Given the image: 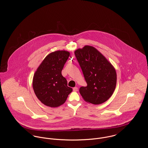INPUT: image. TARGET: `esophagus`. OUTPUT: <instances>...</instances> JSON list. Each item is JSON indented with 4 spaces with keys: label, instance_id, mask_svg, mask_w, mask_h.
Masks as SVG:
<instances>
[{
    "label": "esophagus",
    "instance_id": "1",
    "mask_svg": "<svg viewBox=\"0 0 148 148\" xmlns=\"http://www.w3.org/2000/svg\"><path fill=\"white\" fill-rule=\"evenodd\" d=\"M73 90L74 92H77V91L78 90L77 87H74V88H73Z\"/></svg>",
    "mask_w": 148,
    "mask_h": 148
}]
</instances>
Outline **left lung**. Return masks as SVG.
<instances>
[{
    "label": "left lung",
    "instance_id": "8db88e82",
    "mask_svg": "<svg viewBox=\"0 0 148 148\" xmlns=\"http://www.w3.org/2000/svg\"><path fill=\"white\" fill-rule=\"evenodd\" d=\"M87 85L79 89L83 99L88 103L101 104L113 93L117 83L116 69L96 48L85 45L75 51Z\"/></svg>",
    "mask_w": 148,
    "mask_h": 148
}]
</instances>
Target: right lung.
<instances>
[{"label":"right lung","instance_id":"right-lung-1","mask_svg":"<svg viewBox=\"0 0 148 148\" xmlns=\"http://www.w3.org/2000/svg\"><path fill=\"white\" fill-rule=\"evenodd\" d=\"M66 51H56L48 54L35 71L32 86L38 99L51 108L62 106L72 89L62 75L64 65L69 56Z\"/></svg>","mask_w":148,"mask_h":148}]
</instances>
